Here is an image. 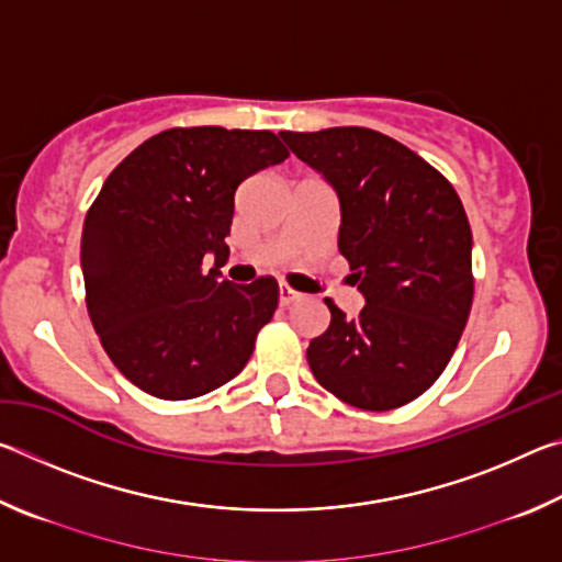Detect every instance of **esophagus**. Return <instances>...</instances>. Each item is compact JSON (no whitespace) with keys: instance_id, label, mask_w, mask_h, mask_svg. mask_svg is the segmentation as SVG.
<instances>
[{"instance_id":"obj_1","label":"esophagus","mask_w":562,"mask_h":562,"mask_svg":"<svg viewBox=\"0 0 562 562\" xmlns=\"http://www.w3.org/2000/svg\"><path fill=\"white\" fill-rule=\"evenodd\" d=\"M300 297H302V294L297 290H292L290 284H280V304H284V307H288V304H292V302H297Z\"/></svg>"}]
</instances>
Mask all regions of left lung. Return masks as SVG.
I'll use <instances>...</instances> for the list:
<instances>
[{
	"instance_id": "left-lung-1",
	"label": "left lung",
	"mask_w": 562,
	"mask_h": 562,
	"mask_svg": "<svg viewBox=\"0 0 562 562\" xmlns=\"http://www.w3.org/2000/svg\"><path fill=\"white\" fill-rule=\"evenodd\" d=\"M280 136L337 190L339 252L367 300L357 317L325 300L331 319L307 347L312 374L364 412L414 402L441 376L471 315V225L459 193L372 128Z\"/></svg>"
}]
</instances>
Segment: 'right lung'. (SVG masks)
Masks as SVG:
<instances>
[{
  "mask_svg": "<svg viewBox=\"0 0 562 562\" xmlns=\"http://www.w3.org/2000/svg\"><path fill=\"white\" fill-rule=\"evenodd\" d=\"M272 131L168 128L111 170L81 235L87 307L103 349L131 384L183 402L243 372L278 310V280H217L231 247L235 190L282 164ZM205 251L216 268L205 276Z\"/></svg>",
  "mask_w": 562,
  "mask_h": 562,
  "instance_id": "right-lung-1",
  "label": "right lung"
}]
</instances>
